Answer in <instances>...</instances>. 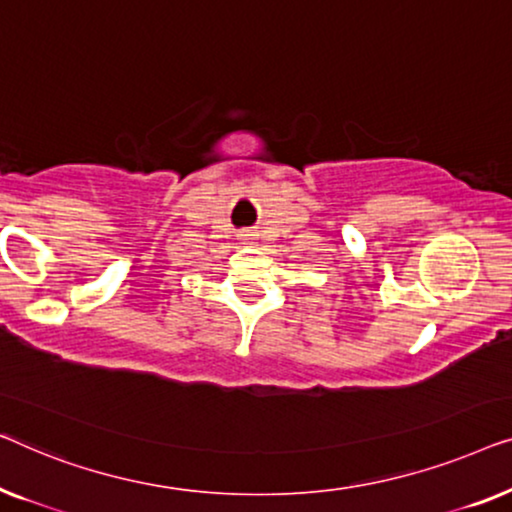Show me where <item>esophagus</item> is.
I'll use <instances>...</instances> for the list:
<instances>
[{
  "instance_id": "obj_1",
  "label": "esophagus",
  "mask_w": 512,
  "mask_h": 512,
  "mask_svg": "<svg viewBox=\"0 0 512 512\" xmlns=\"http://www.w3.org/2000/svg\"><path fill=\"white\" fill-rule=\"evenodd\" d=\"M243 236V239H246V241H250V236H253V234H241Z\"/></svg>"
}]
</instances>
